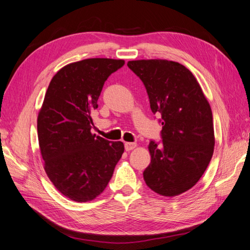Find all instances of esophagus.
Wrapping results in <instances>:
<instances>
[{
  "instance_id": "esophagus-1",
  "label": "esophagus",
  "mask_w": 250,
  "mask_h": 250,
  "mask_svg": "<svg viewBox=\"0 0 250 250\" xmlns=\"http://www.w3.org/2000/svg\"><path fill=\"white\" fill-rule=\"evenodd\" d=\"M137 147V143H125V150L130 151Z\"/></svg>"
}]
</instances>
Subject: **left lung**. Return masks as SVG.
Wrapping results in <instances>:
<instances>
[{
    "label": "left lung",
    "instance_id": "1",
    "mask_svg": "<svg viewBox=\"0 0 250 250\" xmlns=\"http://www.w3.org/2000/svg\"><path fill=\"white\" fill-rule=\"evenodd\" d=\"M128 67L145 85L150 107L162 116V144L151 141L146 185L174 197L198 183L214 153L215 133L209 103L192 72L167 59L131 60Z\"/></svg>",
    "mask_w": 250,
    "mask_h": 250
}]
</instances>
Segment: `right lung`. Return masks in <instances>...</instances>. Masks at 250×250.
<instances>
[{
    "instance_id": "right-lung-1",
    "label": "right lung",
    "mask_w": 250,
    "mask_h": 250,
    "mask_svg": "<svg viewBox=\"0 0 250 250\" xmlns=\"http://www.w3.org/2000/svg\"><path fill=\"white\" fill-rule=\"evenodd\" d=\"M123 59L88 58L62 67L52 78L37 117V134L49 179L76 202L97 198L124 152L122 142L96 137L92 112L104 82Z\"/></svg>"
}]
</instances>
